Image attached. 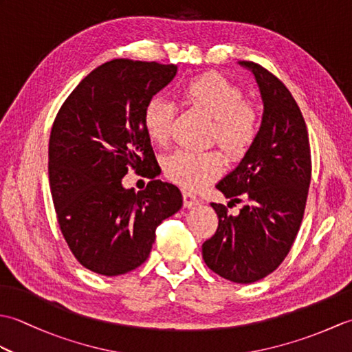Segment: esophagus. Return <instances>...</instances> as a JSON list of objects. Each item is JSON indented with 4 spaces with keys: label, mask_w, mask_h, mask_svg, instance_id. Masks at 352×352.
Instances as JSON below:
<instances>
[{
    "label": "esophagus",
    "mask_w": 352,
    "mask_h": 352,
    "mask_svg": "<svg viewBox=\"0 0 352 352\" xmlns=\"http://www.w3.org/2000/svg\"><path fill=\"white\" fill-rule=\"evenodd\" d=\"M183 203H184V207L190 208V207L198 204V198H197L195 193L186 192V190H184V192H183Z\"/></svg>",
    "instance_id": "1"
}]
</instances>
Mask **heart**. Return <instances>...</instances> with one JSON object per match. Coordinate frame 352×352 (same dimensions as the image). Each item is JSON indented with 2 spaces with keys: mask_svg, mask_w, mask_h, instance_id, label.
<instances>
[{
  "mask_svg": "<svg viewBox=\"0 0 352 352\" xmlns=\"http://www.w3.org/2000/svg\"><path fill=\"white\" fill-rule=\"evenodd\" d=\"M182 98L188 106L203 111L213 119V140L230 157L239 159L252 146L260 131L257 109L245 101V94L221 74L208 72L192 78L182 87ZM174 104L155 95L149 98L142 113V125L148 139L157 145L166 144L172 122ZM223 169V157L219 151H190L175 149L163 159V170L170 182L188 189H198Z\"/></svg>",
  "mask_w": 352,
  "mask_h": 352,
  "instance_id": "1",
  "label": "heart"
}]
</instances>
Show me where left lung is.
Listing matches in <instances>:
<instances>
[{"mask_svg":"<svg viewBox=\"0 0 352 352\" xmlns=\"http://www.w3.org/2000/svg\"><path fill=\"white\" fill-rule=\"evenodd\" d=\"M263 100L258 136L239 166L216 184L228 206L245 203L237 216L212 203L218 230L203 243L206 265L222 278L254 283L274 272L286 258L300 231L311 178L307 125L289 89L254 62Z\"/></svg>","mask_w":352,"mask_h":352,"instance_id":"left-lung-1","label":"left lung"}]
</instances>
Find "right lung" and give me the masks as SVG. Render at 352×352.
Instances as JSON below:
<instances>
[{
	"mask_svg": "<svg viewBox=\"0 0 352 352\" xmlns=\"http://www.w3.org/2000/svg\"><path fill=\"white\" fill-rule=\"evenodd\" d=\"M175 65L115 58L80 81L54 119L48 146L52 203L81 265L115 276L148 258L155 228L180 210L177 186L155 180L151 140L142 125L149 98L175 77ZM131 167L153 180L122 188Z\"/></svg>",
	"mask_w": 352,
	"mask_h": 352,
	"instance_id": "obj_1",
	"label": "right lung"
}]
</instances>
